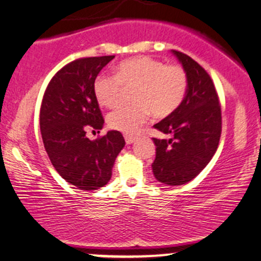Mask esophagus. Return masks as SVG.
Here are the masks:
<instances>
[{"label": "esophagus", "instance_id": "34e87169", "mask_svg": "<svg viewBox=\"0 0 261 261\" xmlns=\"http://www.w3.org/2000/svg\"><path fill=\"white\" fill-rule=\"evenodd\" d=\"M136 141V137L135 136H130V135H125V142L126 144H131Z\"/></svg>", "mask_w": 261, "mask_h": 261}]
</instances>
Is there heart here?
Wrapping results in <instances>:
<instances>
[{"label":"heart","mask_w":261,"mask_h":261,"mask_svg":"<svg viewBox=\"0 0 261 261\" xmlns=\"http://www.w3.org/2000/svg\"><path fill=\"white\" fill-rule=\"evenodd\" d=\"M122 87H135V103L119 106L107 121L113 130L135 135L152 113L155 118H165L176 111L186 95L187 75L181 65L139 56L119 63L115 75L99 74L93 93L99 106L113 108L120 100Z\"/></svg>","instance_id":"1"}]
</instances>
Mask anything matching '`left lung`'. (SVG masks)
I'll use <instances>...</instances> for the list:
<instances>
[{
	"label": "left lung",
	"mask_w": 261,
	"mask_h": 261,
	"mask_svg": "<svg viewBox=\"0 0 261 261\" xmlns=\"http://www.w3.org/2000/svg\"><path fill=\"white\" fill-rule=\"evenodd\" d=\"M187 75L186 96L172 114L154 125L170 140L153 139V174L158 181L180 186L193 180L212 161L221 136V106L205 69L190 56L172 51Z\"/></svg>",
	"instance_id": "1"
}]
</instances>
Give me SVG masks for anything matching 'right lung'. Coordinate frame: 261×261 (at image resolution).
Returning a JSON list of instances; mask_svg holds the SVG:
<instances>
[{"mask_svg":"<svg viewBox=\"0 0 261 261\" xmlns=\"http://www.w3.org/2000/svg\"><path fill=\"white\" fill-rule=\"evenodd\" d=\"M113 58L86 57L68 63L52 77L42 98L43 146L58 174L79 190L95 191L108 184L115 158L125 146L119 131H108L95 141L86 136L105 124L93 83Z\"/></svg>","mask_w":261,"mask_h":261,"instance_id":"add662e5","label":"right lung"}]
</instances>
